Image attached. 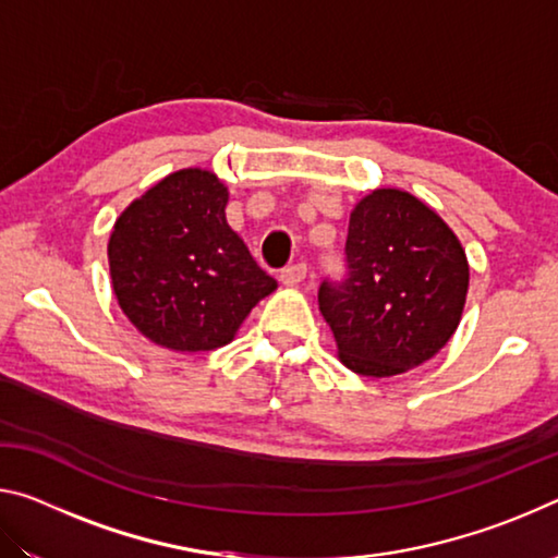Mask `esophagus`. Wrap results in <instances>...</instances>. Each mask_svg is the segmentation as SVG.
<instances>
[{"mask_svg": "<svg viewBox=\"0 0 558 558\" xmlns=\"http://www.w3.org/2000/svg\"><path fill=\"white\" fill-rule=\"evenodd\" d=\"M305 278H307L305 263H295V266H288V268L280 270V282H282V286H288V288L300 286V282Z\"/></svg>", "mask_w": 558, "mask_h": 558, "instance_id": "obj_1", "label": "esophagus"}]
</instances>
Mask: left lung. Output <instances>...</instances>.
I'll return each instance as SVG.
<instances>
[{
	"label": "left lung",
	"instance_id": "8db88e82",
	"mask_svg": "<svg viewBox=\"0 0 558 558\" xmlns=\"http://www.w3.org/2000/svg\"><path fill=\"white\" fill-rule=\"evenodd\" d=\"M342 286L323 282L319 313L347 369L372 379L436 356L465 307V248L440 216L403 189H374L349 214Z\"/></svg>",
	"mask_w": 558,
	"mask_h": 558
}]
</instances>
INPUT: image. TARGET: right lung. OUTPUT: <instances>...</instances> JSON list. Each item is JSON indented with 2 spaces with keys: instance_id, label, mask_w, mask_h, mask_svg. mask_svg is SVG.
<instances>
[{
  "instance_id": "add662e5",
  "label": "right lung",
  "mask_w": 558,
  "mask_h": 558,
  "mask_svg": "<svg viewBox=\"0 0 558 558\" xmlns=\"http://www.w3.org/2000/svg\"><path fill=\"white\" fill-rule=\"evenodd\" d=\"M226 186L211 169L159 179L118 216L108 241L112 292L140 335L169 352H211L278 282L226 223Z\"/></svg>"
}]
</instances>
